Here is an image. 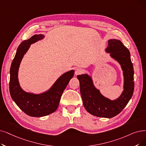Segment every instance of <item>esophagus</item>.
<instances>
[{
    "label": "esophagus",
    "mask_w": 146,
    "mask_h": 146,
    "mask_svg": "<svg viewBox=\"0 0 146 146\" xmlns=\"http://www.w3.org/2000/svg\"><path fill=\"white\" fill-rule=\"evenodd\" d=\"M82 73H83V70L80 68H78L75 70V74L76 75H79L81 74Z\"/></svg>",
    "instance_id": "obj_1"
}]
</instances>
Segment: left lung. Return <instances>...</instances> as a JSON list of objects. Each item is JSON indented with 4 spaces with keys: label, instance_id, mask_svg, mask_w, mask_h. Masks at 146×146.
Listing matches in <instances>:
<instances>
[{
    "label": "left lung",
    "instance_id": "obj_1",
    "mask_svg": "<svg viewBox=\"0 0 146 146\" xmlns=\"http://www.w3.org/2000/svg\"><path fill=\"white\" fill-rule=\"evenodd\" d=\"M112 58L121 66L124 79L123 91L120 96L111 100L103 96L95 87L90 76L88 74L78 75L80 91L84 107L91 115L97 117L111 118L117 115L127 105L134 90V68L131 60V54L127 48L117 39H110L106 49Z\"/></svg>",
    "mask_w": 146,
    "mask_h": 146
}]
</instances>
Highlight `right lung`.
I'll use <instances>...</instances> for the list:
<instances>
[{"label": "right lung", "mask_w": 146, "mask_h": 146, "mask_svg": "<svg viewBox=\"0 0 146 146\" xmlns=\"http://www.w3.org/2000/svg\"><path fill=\"white\" fill-rule=\"evenodd\" d=\"M44 37L43 35H35L29 39L21 42L17 48L10 68L9 92L11 98L22 111L32 117L45 116L56 111L62 94L74 73V70H72L62 74L49 90L42 94L27 92L23 90L18 78L21 61L30 45Z\"/></svg>", "instance_id": "obj_1"}]
</instances>
